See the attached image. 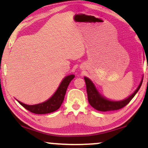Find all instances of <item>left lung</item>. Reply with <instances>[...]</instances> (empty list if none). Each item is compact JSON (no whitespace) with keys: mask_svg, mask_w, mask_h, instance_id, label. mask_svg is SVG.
<instances>
[{"mask_svg":"<svg viewBox=\"0 0 148 148\" xmlns=\"http://www.w3.org/2000/svg\"><path fill=\"white\" fill-rule=\"evenodd\" d=\"M84 80L86 84L88 102L90 104V106L97 111H108L120 109L126 106L127 104H128L140 89L143 83V76H142L141 81H140L138 88L132 95H130L128 97L125 98V99L118 100V101L109 99L103 96L102 94H101L94 83L87 76H85Z\"/></svg>","mask_w":148,"mask_h":148,"instance_id":"left-lung-1","label":"left lung"}]
</instances>
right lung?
<instances>
[{
    "label": "right lung",
    "instance_id": "right-lung-1",
    "mask_svg": "<svg viewBox=\"0 0 148 148\" xmlns=\"http://www.w3.org/2000/svg\"><path fill=\"white\" fill-rule=\"evenodd\" d=\"M74 74L66 76L61 81L60 84L59 85L58 88L54 94L44 102L37 103L34 105L25 104L22 103L21 101L16 99L22 106H23L25 109L35 113V114H46V113H52L56 111L60 108L61 104L63 102V100L65 95L66 91H67V87H68L69 83L74 78Z\"/></svg>",
    "mask_w": 148,
    "mask_h": 148
}]
</instances>
